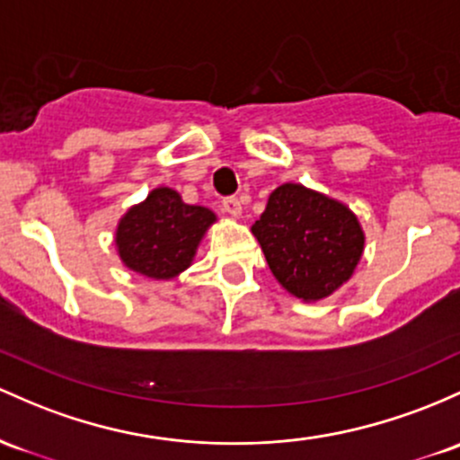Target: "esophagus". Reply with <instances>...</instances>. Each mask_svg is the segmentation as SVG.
Here are the masks:
<instances>
[{"mask_svg":"<svg viewBox=\"0 0 460 460\" xmlns=\"http://www.w3.org/2000/svg\"><path fill=\"white\" fill-rule=\"evenodd\" d=\"M222 209H225L229 216H234V218H238L242 214V203L235 199V196H229V199L222 200Z\"/></svg>","mask_w":460,"mask_h":460,"instance_id":"esophagus-1","label":"esophagus"}]
</instances>
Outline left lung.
I'll return each mask as SVG.
<instances>
[{"instance_id": "obj_1", "label": "left lung", "mask_w": 460, "mask_h": 460, "mask_svg": "<svg viewBox=\"0 0 460 460\" xmlns=\"http://www.w3.org/2000/svg\"><path fill=\"white\" fill-rule=\"evenodd\" d=\"M251 231L275 279L305 304L347 284L365 251V231L349 207L301 183L272 190Z\"/></svg>"}]
</instances>
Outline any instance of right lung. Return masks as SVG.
Listing matches in <instances>:
<instances>
[{"label": "right lung", "mask_w": 460, "mask_h": 460, "mask_svg": "<svg viewBox=\"0 0 460 460\" xmlns=\"http://www.w3.org/2000/svg\"><path fill=\"white\" fill-rule=\"evenodd\" d=\"M218 220L207 207L183 203L172 188H155L119 218L115 246L122 264L156 281L179 277L194 261L207 229Z\"/></svg>", "instance_id": "add662e5"}]
</instances>
